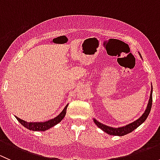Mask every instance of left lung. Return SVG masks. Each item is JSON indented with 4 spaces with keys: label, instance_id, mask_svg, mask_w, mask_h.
Here are the masks:
<instances>
[{
    "label": "left lung",
    "instance_id": "left-lung-1",
    "mask_svg": "<svg viewBox=\"0 0 160 160\" xmlns=\"http://www.w3.org/2000/svg\"><path fill=\"white\" fill-rule=\"evenodd\" d=\"M138 54H139L140 57L142 58V56L139 53V52H138ZM152 104V86H151V93H150L149 102H148L146 109L145 110L144 113L142 114L141 117L138 118L137 120L134 121L133 122L128 124V125H125V126H122V127H119V128H113V127L108 126V125L101 123V122H98V121L96 120L95 118H93V122L96 124L97 126H98V128H100L101 130L104 131V132H106V133L109 134L110 135L123 136V135H127V134L132 132V131L136 129L139 125H141L146 120L147 117L149 116L150 111H151Z\"/></svg>",
    "mask_w": 160,
    "mask_h": 160
}]
</instances>
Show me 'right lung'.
Masks as SVG:
<instances>
[{
  "instance_id": "add662e5",
  "label": "right lung",
  "mask_w": 160,
  "mask_h": 160,
  "mask_svg": "<svg viewBox=\"0 0 160 160\" xmlns=\"http://www.w3.org/2000/svg\"><path fill=\"white\" fill-rule=\"evenodd\" d=\"M69 104H67L66 105V107L64 108L63 110L60 112V114H58L56 118L52 119H50V120L46 121V122H27L25 121L22 120V119H20L19 118H18L17 116H15V118H17V120L23 125L25 128H28V129L32 130V131H36V132H44V131H46L49 128H52L53 126L57 125L58 123L61 122L62 119L64 118L66 115V113H67V106H68Z\"/></svg>"
}]
</instances>
